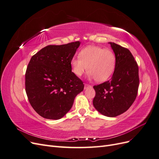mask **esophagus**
Masks as SVG:
<instances>
[{
	"instance_id": "obj_1",
	"label": "esophagus",
	"mask_w": 159,
	"mask_h": 159,
	"mask_svg": "<svg viewBox=\"0 0 159 159\" xmlns=\"http://www.w3.org/2000/svg\"><path fill=\"white\" fill-rule=\"evenodd\" d=\"M91 87V85H89V84H85V85H84V89H87V88H90Z\"/></svg>"
}]
</instances>
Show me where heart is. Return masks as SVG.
Masks as SVG:
<instances>
[{"instance_id":"b5f03b06","label":"heart","mask_w":159,"mask_h":159,"mask_svg":"<svg viewBox=\"0 0 159 159\" xmlns=\"http://www.w3.org/2000/svg\"><path fill=\"white\" fill-rule=\"evenodd\" d=\"M78 57H73L70 65L73 73L78 77L85 72L98 82L107 80L116 67V56L110 49L97 46H88L81 49Z\"/></svg>"}]
</instances>
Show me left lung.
<instances>
[{
    "instance_id": "left-lung-1",
    "label": "left lung",
    "mask_w": 159,
    "mask_h": 159,
    "mask_svg": "<svg viewBox=\"0 0 159 159\" xmlns=\"http://www.w3.org/2000/svg\"><path fill=\"white\" fill-rule=\"evenodd\" d=\"M109 43L116 56V67L111 79L93 86L95 96L93 104L100 113L113 117L125 112L137 98L139 67L127 48Z\"/></svg>"
}]
</instances>
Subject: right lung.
I'll list each match as a JSON object with an SVG mask.
<instances>
[{"mask_svg":"<svg viewBox=\"0 0 159 159\" xmlns=\"http://www.w3.org/2000/svg\"><path fill=\"white\" fill-rule=\"evenodd\" d=\"M80 45L77 41L48 45L32 56L25 74V89L32 108L41 117L60 119L84 88L71 71L70 61Z\"/></svg>","mask_w":159,"mask_h":159,"instance_id":"obj_1","label":"right lung"}]
</instances>
